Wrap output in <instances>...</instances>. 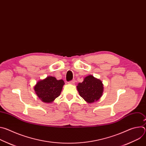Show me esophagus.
<instances>
[{"label":"esophagus","instance_id":"esophagus-1","mask_svg":"<svg viewBox=\"0 0 146 146\" xmlns=\"http://www.w3.org/2000/svg\"><path fill=\"white\" fill-rule=\"evenodd\" d=\"M74 82H75V80H73L72 81H70L68 82V83H69V84H74Z\"/></svg>","mask_w":146,"mask_h":146}]
</instances>
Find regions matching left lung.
<instances>
[{"label": "left lung", "mask_w": 146, "mask_h": 146, "mask_svg": "<svg viewBox=\"0 0 146 146\" xmlns=\"http://www.w3.org/2000/svg\"><path fill=\"white\" fill-rule=\"evenodd\" d=\"M77 89L81 97L87 103H92L98 100L103 92V84L100 80L89 75L79 82Z\"/></svg>", "instance_id": "obj_1"}]
</instances>
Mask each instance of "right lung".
<instances>
[{"mask_svg":"<svg viewBox=\"0 0 146 146\" xmlns=\"http://www.w3.org/2000/svg\"><path fill=\"white\" fill-rule=\"evenodd\" d=\"M64 84L63 80H58L54 77L48 76L38 81L34 87V90L41 101L50 103L60 95Z\"/></svg>","mask_w":146,"mask_h":146,"instance_id":"right-lung-1","label":"right lung"}]
</instances>
